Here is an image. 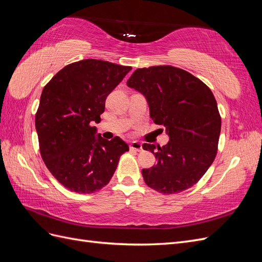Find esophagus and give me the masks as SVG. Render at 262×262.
I'll list each match as a JSON object with an SVG mask.
<instances>
[{
	"mask_svg": "<svg viewBox=\"0 0 262 262\" xmlns=\"http://www.w3.org/2000/svg\"><path fill=\"white\" fill-rule=\"evenodd\" d=\"M130 148L134 149V150H138V152H140V150L142 149V144L140 143V142H137V141H133L130 143Z\"/></svg>",
	"mask_w": 262,
	"mask_h": 262,
	"instance_id": "34e87169",
	"label": "esophagus"
}]
</instances>
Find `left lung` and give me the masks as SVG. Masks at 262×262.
<instances>
[{"label":"left lung","instance_id":"1","mask_svg":"<svg viewBox=\"0 0 262 262\" xmlns=\"http://www.w3.org/2000/svg\"><path fill=\"white\" fill-rule=\"evenodd\" d=\"M144 95L149 116L166 128L168 143H144L157 160L142 169L145 184L164 194L192 187L216 156L221 116L209 87L187 71L171 66L138 69L126 82Z\"/></svg>","mask_w":262,"mask_h":262}]
</instances>
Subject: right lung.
<instances>
[{
  "label": "right lung",
  "mask_w": 262,
  "mask_h": 262,
  "mask_svg": "<svg viewBox=\"0 0 262 262\" xmlns=\"http://www.w3.org/2000/svg\"><path fill=\"white\" fill-rule=\"evenodd\" d=\"M131 67L95 59L77 61L55 74L41 93L35 124L47 168L61 185L93 193L112 179L129 145L119 137L102 139L100 122L108 95Z\"/></svg>",
  "instance_id": "obj_1"
}]
</instances>
